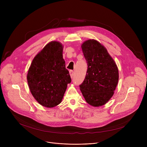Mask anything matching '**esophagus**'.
Masks as SVG:
<instances>
[{
  "mask_svg": "<svg viewBox=\"0 0 147 147\" xmlns=\"http://www.w3.org/2000/svg\"><path fill=\"white\" fill-rule=\"evenodd\" d=\"M69 74H70L71 78H73L74 77V71L73 70H70V71H69Z\"/></svg>",
  "mask_w": 147,
  "mask_h": 147,
  "instance_id": "1",
  "label": "esophagus"
}]
</instances>
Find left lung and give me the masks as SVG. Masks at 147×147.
<instances>
[{
    "label": "left lung",
    "instance_id": "8db88e82",
    "mask_svg": "<svg viewBox=\"0 0 147 147\" xmlns=\"http://www.w3.org/2000/svg\"><path fill=\"white\" fill-rule=\"evenodd\" d=\"M88 65L85 79L79 87L86 101L92 106L104 105L114 94L119 80V71L107 49L95 40L82 45Z\"/></svg>",
    "mask_w": 147,
    "mask_h": 147
}]
</instances>
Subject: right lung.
Segmentation results:
<instances>
[{
    "label": "right lung",
    "mask_w": 147,
    "mask_h": 147,
    "mask_svg": "<svg viewBox=\"0 0 147 147\" xmlns=\"http://www.w3.org/2000/svg\"><path fill=\"white\" fill-rule=\"evenodd\" d=\"M63 47L58 42H51L33 59L27 74L31 93L36 101L46 107L59 104L67 84L71 79L65 68Z\"/></svg>",
    "instance_id": "add662e5"
}]
</instances>
